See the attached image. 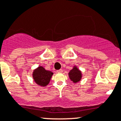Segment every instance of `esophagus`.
<instances>
[{"label": "esophagus", "mask_w": 121, "mask_h": 121, "mask_svg": "<svg viewBox=\"0 0 121 121\" xmlns=\"http://www.w3.org/2000/svg\"><path fill=\"white\" fill-rule=\"evenodd\" d=\"M57 73H62L63 72V70H61V69H60V70H57Z\"/></svg>", "instance_id": "obj_1"}]
</instances>
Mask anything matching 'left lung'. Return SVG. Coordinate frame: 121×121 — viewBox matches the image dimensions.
<instances>
[{"mask_svg":"<svg viewBox=\"0 0 121 121\" xmlns=\"http://www.w3.org/2000/svg\"><path fill=\"white\" fill-rule=\"evenodd\" d=\"M69 78L73 83H76L80 82L82 79V74L80 70L78 69L76 66H74L72 70L70 71L69 73Z\"/></svg>","mask_w":121,"mask_h":121,"instance_id":"obj_1","label":"left lung"}]
</instances>
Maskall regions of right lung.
I'll use <instances>...</instances> for the list:
<instances>
[{
    "mask_svg": "<svg viewBox=\"0 0 121 121\" xmlns=\"http://www.w3.org/2000/svg\"><path fill=\"white\" fill-rule=\"evenodd\" d=\"M52 75L53 73L52 71L46 70L43 67L39 66L34 70L32 77L38 85L45 87L50 83Z\"/></svg>",
    "mask_w": 121,
    "mask_h": 121,
    "instance_id": "1",
    "label": "right lung"
}]
</instances>
